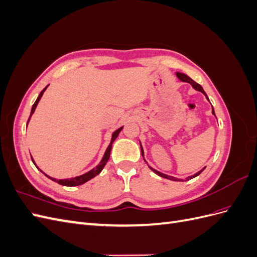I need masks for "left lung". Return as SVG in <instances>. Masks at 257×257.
I'll use <instances>...</instances> for the list:
<instances>
[{"label":"left lung","mask_w":257,"mask_h":257,"mask_svg":"<svg viewBox=\"0 0 257 257\" xmlns=\"http://www.w3.org/2000/svg\"><path fill=\"white\" fill-rule=\"evenodd\" d=\"M177 77L179 79H180L181 81H184V82H189V83H191L192 84V87L195 89V90H197V91H199V92H201V93H204V94L206 95V93H205V91H204V89L201 88V85L200 84H198L197 82H195L194 80H192L189 76H186V75H184V74H181V73H177ZM206 97H207V95H206ZM208 98V97H207ZM212 113L215 115V113H214V110H213V107H212ZM142 154H144V151H143V147H142ZM143 158H144V155H143ZM145 160V159H144ZM150 167V166H149ZM150 169L151 170H153V172L157 174V175H159L160 177H163V178H166V179H170V180H174V181H184V180H180V179H176L175 177H172V176H167V175H165V174H162V173H160V172H158V170H155V169H153L152 167H150ZM205 169V167L200 170V172H198V173H196L195 175H193V176H191V177H188L186 178V180H190V179H192V178H195L196 176H198L201 172H203V170ZM185 180V181H186Z\"/></svg>","instance_id":"1"}]
</instances>
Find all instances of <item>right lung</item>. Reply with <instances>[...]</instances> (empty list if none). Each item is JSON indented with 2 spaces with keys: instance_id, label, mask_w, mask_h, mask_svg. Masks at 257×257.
Here are the masks:
<instances>
[{
  "instance_id": "right-lung-1",
  "label": "right lung",
  "mask_w": 257,
  "mask_h": 257,
  "mask_svg": "<svg viewBox=\"0 0 257 257\" xmlns=\"http://www.w3.org/2000/svg\"><path fill=\"white\" fill-rule=\"evenodd\" d=\"M48 87V85H47ZM47 87H46L41 93H40V95H38V97H37V99L35 100V103L33 104V106H32V110H31V114H30V118H29V120H28V123H29V121H30V119H31V115L33 114V112L35 111V108H36V106H37V104H38V102H40V99H41V97L43 96V94H44V92H45V90L47 89ZM122 128H123V126L122 127H120V128H118L116 130L115 132H113V134H112V137H111V142H110V144H109V146H108V148L106 149V151H105V154H104V157H103V159H102V161L99 162V164L95 167V168H93V169H91L90 172H88V173H85V174H83V175H81V176H78V177H75V178H71V179H63V180H58V179H54V178H51V177H49L48 175H46L45 173H43L42 170L41 172L46 176V177H48L49 179H51L52 181H54V182H58L59 184H62V185H65V186H76V185H80V184H83V183H85L87 181H89V180H91L92 178H94L95 176H97L100 172H102L103 170V168H104V166L106 165V163L108 162V160H109V157H110V151H111V147H112V144H113V142L115 141V138L118 137V135H119V133L120 132L122 131ZM32 162L34 163V165H35V162L33 161V159H32ZM36 166V165H35ZM37 167V166H36Z\"/></svg>"
}]
</instances>
